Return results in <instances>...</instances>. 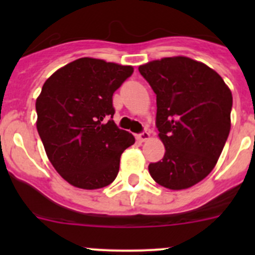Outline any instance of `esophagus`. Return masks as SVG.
Segmentation results:
<instances>
[{
    "mask_svg": "<svg viewBox=\"0 0 255 255\" xmlns=\"http://www.w3.org/2000/svg\"><path fill=\"white\" fill-rule=\"evenodd\" d=\"M149 138H150V134H149L148 130H144V132L139 133V134L137 135V139L140 140V142H145V140H148Z\"/></svg>",
    "mask_w": 255,
    "mask_h": 255,
    "instance_id": "obj_1",
    "label": "esophagus"
}]
</instances>
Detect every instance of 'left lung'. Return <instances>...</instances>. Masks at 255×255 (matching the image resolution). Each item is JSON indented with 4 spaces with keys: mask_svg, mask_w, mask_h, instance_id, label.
<instances>
[{
    "mask_svg": "<svg viewBox=\"0 0 255 255\" xmlns=\"http://www.w3.org/2000/svg\"><path fill=\"white\" fill-rule=\"evenodd\" d=\"M156 95L155 125L165 145L160 161L149 164L161 186L182 190L212 171L231 129L232 92L205 64L174 56L138 68Z\"/></svg>",
    "mask_w": 255,
    "mask_h": 255,
    "instance_id": "1",
    "label": "left lung"
}]
</instances>
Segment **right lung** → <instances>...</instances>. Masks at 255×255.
Returning <instances> with one entry per match:
<instances>
[{
  "mask_svg": "<svg viewBox=\"0 0 255 255\" xmlns=\"http://www.w3.org/2000/svg\"><path fill=\"white\" fill-rule=\"evenodd\" d=\"M133 74L132 66L81 58L56 70L35 102L37 129L47 155L73 186L110 185L125 149L134 137L113 122L112 96Z\"/></svg>",
  "mask_w": 255,
  "mask_h": 255,
  "instance_id": "obj_1",
  "label": "right lung"
}]
</instances>
